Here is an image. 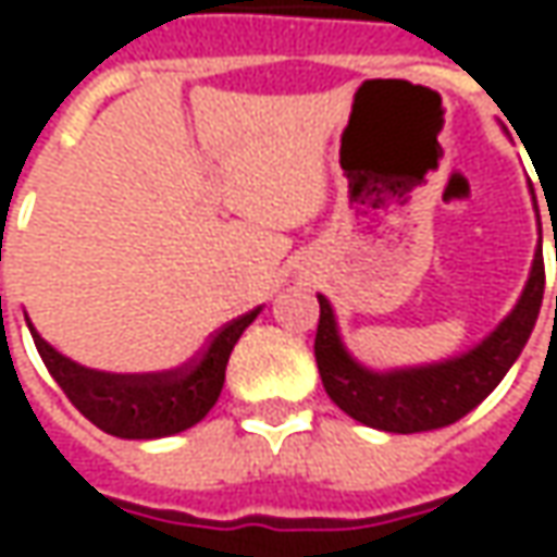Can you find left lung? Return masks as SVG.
<instances>
[{
	"label": "left lung",
	"instance_id": "1",
	"mask_svg": "<svg viewBox=\"0 0 557 557\" xmlns=\"http://www.w3.org/2000/svg\"><path fill=\"white\" fill-rule=\"evenodd\" d=\"M543 288H546V267L540 247L521 300L496 325V332L483 337L474 350L456 359L418 366V369H399V372H372L359 366L337 334L332 304L319 294V329L312 350L325 394L332 396L337 409L377 431L418 434V431L446 428L493 394L505 372L515 366L536 325V315L543 307Z\"/></svg>",
	"mask_w": 557,
	"mask_h": 557
}]
</instances>
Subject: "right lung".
Returning a JSON list of instances; mask_svg holds the SVG:
<instances>
[{
    "mask_svg": "<svg viewBox=\"0 0 557 557\" xmlns=\"http://www.w3.org/2000/svg\"><path fill=\"white\" fill-rule=\"evenodd\" d=\"M257 310L232 319L210 337V344L183 369L148 374H114L86 369L64 354H58L49 341L30 325L33 344L42 356L46 369L58 381L83 416L104 434L123 440H154L180 434L198 424L213 403L220 399L225 381V366L232 347L247 325L257 319Z\"/></svg>",
    "mask_w": 557,
    "mask_h": 557,
    "instance_id": "1",
    "label": "right lung"
}]
</instances>
